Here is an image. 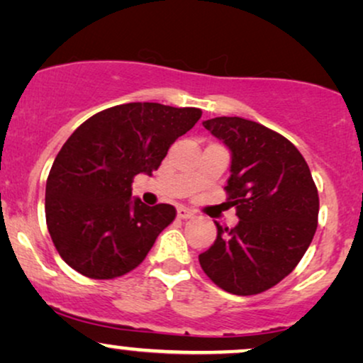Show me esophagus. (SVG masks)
Masks as SVG:
<instances>
[{"instance_id":"34e87169","label":"esophagus","mask_w":363,"mask_h":363,"mask_svg":"<svg viewBox=\"0 0 363 363\" xmlns=\"http://www.w3.org/2000/svg\"><path fill=\"white\" fill-rule=\"evenodd\" d=\"M192 216H194L192 211L186 209V208H177V218L179 219H189V218H192Z\"/></svg>"}]
</instances>
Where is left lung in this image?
<instances>
[{
	"label": "left lung",
	"mask_w": 363,
	"mask_h": 363,
	"mask_svg": "<svg viewBox=\"0 0 363 363\" xmlns=\"http://www.w3.org/2000/svg\"><path fill=\"white\" fill-rule=\"evenodd\" d=\"M233 154L228 201L238 226L218 223V238L199 255L211 281L233 295H258L288 277L313 240L320 199L310 167L295 145L241 117L203 122Z\"/></svg>",
	"instance_id": "obj_1"
}]
</instances>
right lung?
<instances>
[{
	"label": "right lung",
	"instance_id": "1",
	"mask_svg": "<svg viewBox=\"0 0 363 363\" xmlns=\"http://www.w3.org/2000/svg\"><path fill=\"white\" fill-rule=\"evenodd\" d=\"M201 116L194 107L132 102L95 113L68 137L50 169L45 216L70 268L91 279H113L145 259L176 219V208L132 201V182L137 174L157 171Z\"/></svg>",
	"mask_w": 363,
	"mask_h": 363
}]
</instances>
